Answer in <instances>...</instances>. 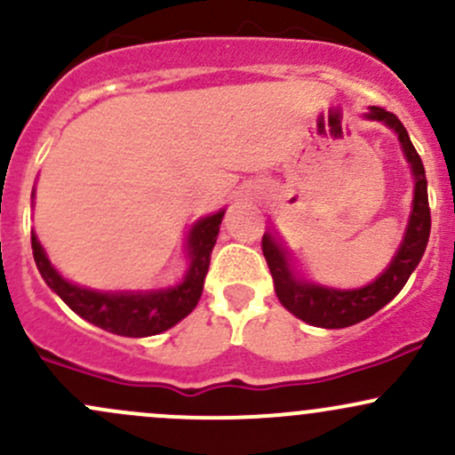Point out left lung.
Masks as SVG:
<instances>
[{
    "instance_id": "1",
    "label": "left lung",
    "mask_w": 455,
    "mask_h": 455,
    "mask_svg": "<svg viewBox=\"0 0 455 455\" xmlns=\"http://www.w3.org/2000/svg\"><path fill=\"white\" fill-rule=\"evenodd\" d=\"M367 121H378L387 124L388 129L395 132L402 147L403 157L411 166L414 179V192L411 216H408L406 233H403L402 243H399L395 257L391 259L387 269L376 278V281L363 284L356 289H334L302 278L296 269L291 267V259L281 243L274 239L272 233H263L261 248L266 257L269 272L274 278V291L278 300L291 315H296L302 322L311 323L317 328H347L363 319L371 317L378 313L384 304H388L393 298L402 291L414 267L421 261L426 252L427 239H430V204H427V179L426 168H423L421 157L414 151L411 136L406 127L395 114L387 109L371 106L365 114Z\"/></svg>"
}]
</instances>
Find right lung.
<instances>
[{"label":"right lung","instance_id":"obj_1","mask_svg":"<svg viewBox=\"0 0 455 455\" xmlns=\"http://www.w3.org/2000/svg\"><path fill=\"white\" fill-rule=\"evenodd\" d=\"M34 198V192H32ZM224 209L194 222L186 239L188 269L177 284L147 291H101V289L82 287L67 281L49 261L43 243L32 231V251L43 281L53 293L62 298L71 311L103 331L121 334V337H153L174 323L181 322L196 308L201 300L204 276H207L212 251L222 224Z\"/></svg>","mask_w":455,"mask_h":455}]
</instances>
